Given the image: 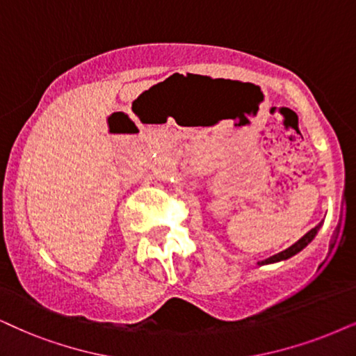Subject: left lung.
<instances>
[{"instance_id":"obj_1","label":"left lung","mask_w":356,"mask_h":356,"mask_svg":"<svg viewBox=\"0 0 356 356\" xmlns=\"http://www.w3.org/2000/svg\"><path fill=\"white\" fill-rule=\"evenodd\" d=\"M321 227H322V222L318 223L316 228H312V230L305 233V235H304L302 238H300L299 241H296L294 245L289 246V248H287V250H284V251H281V253H277V254L271 256V258H268V259H263V261H259L258 264H271V263H277V261H286V259L292 258V256H294V254H298L299 251H302V250L305 248V246H307L309 243L312 241L314 238H316L317 232L321 230Z\"/></svg>"}]
</instances>
